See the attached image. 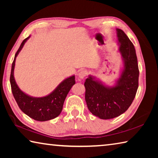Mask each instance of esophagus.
Instances as JSON below:
<instances>
[{"instance_id":"obj_1","label":"esophagus","mask_w":158,"mask_h":158,"mask_svg":"<svg viewBox=\"0 0 158 158\" xmlns=\"http://www.w3.org/2000/svg\"><path fill=\"white\" fill-rule=\"evenodd\" d=\"M88 74H89V72L85 70V69H84V70H81L78 73V77L80 79H84L85 77H86L88 75Z\"/></svg>"}]
</instances>
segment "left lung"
I'll list each match as a JSON object with an SVG mask.
<instances>
[{"label":"left lung","mask_w":158,"mask_h":158,"mask_svg":"<svg viewBox=\"0 0 158 158\" xmlns=\"http://www.w3.org/2000/svg\"><path fill=\"white\" fill-rule=\"evenodd\" d=\"M124 69L117 84L108 88L89 76L85 79V99L89 111L101 119H111L127 110L139 86V67L135 47L121 29H116Z\"/></svg>","instance_id":"left-lung-1"}]
</instances>
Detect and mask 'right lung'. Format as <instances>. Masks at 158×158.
Returning a JSON list of instances; mask_svg holds the SVG:
<instances>
[{
  "instance_id": "add662e5",
  "label": "right lung",
  "mask_w": 158,
  "mask_h": 158,
  "mask_svg": "<svg viewBox=\"0 0 158 158\" xmlns=\"http://www.w3.org/2000/svg\"><path fill=\"white\" fill-rule=\"evenodd\" d=\"M29 37L30 36L23 40L13 60L10 79L12 92L19 107L23 113L37 121H49L59 116L62 111L66 96L75 84V77L72 76L65 79L51 94L43 98H33L21 91L16 84L14 77L15 60Z\"/></svg>"
}]
</instances>
